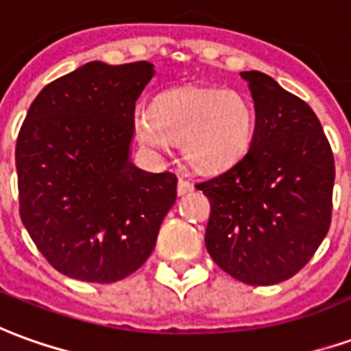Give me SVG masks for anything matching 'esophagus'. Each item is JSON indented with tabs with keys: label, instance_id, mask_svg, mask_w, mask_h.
I'll use <instances>...</instances> for the list:
<instances>
[{
	"label": "esophagus",
	"instance_id": "esophagus-1",
	"mask_svg": "<svg viewBox=\"0 0 351 351\" xmlns=\"http://www.w3.org/2000/svg\"><path fill=\"white\" fill-rule=\"evenodd\" d=\"M176 190H178V195H186V193L192 192L193 186L188 182V180H182V178H180V180H178V188H176Z\"/></svg>",
	"mask_w": 351,
	"mask_h": 351
}]
</instances>
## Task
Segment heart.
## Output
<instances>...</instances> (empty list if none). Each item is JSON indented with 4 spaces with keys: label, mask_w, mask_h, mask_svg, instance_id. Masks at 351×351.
Returning a JSON list of instances; mask_svg holds the SVG:
<instances>
[{
    "label": "heart",
    "mask_w": 351,
    "mask_h": 351,
    "mask_svg": "<svg viewBox=\"0 0 351 351\" xmlns=\"http://www.w3.org/2000/svg\"><path fill=\"white\" fill-rule=\"evenodd\" d=\"M134 136L154 152L180 144L186 163L203 175L232 167L249 150L254 110L241 90L230 87H180L165 90L152 112L134 114Z\"/></svg>",
    "instance_id": "b5f03b06"
}]
</instances>
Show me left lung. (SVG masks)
Returning a JSON list of instances; mask_svg holds the SVG:
<instances>
[{
	"label": "left lung",
	"mask_w": 351,
	"mask_h": 351,
	"mask_svg": "<svg viewBox=\"0 0 351 351\" xmlns=\"http://www.w3.org/2000/svg\"><path fill=\"white\" fill-rule=\"evenodd\" d=\"M254 102L249 150L197 190L210 201L205 245L247 285L293 278L329 232L335 158L319 119L266 73L241 72Z\"/></svg>",
	"instance_id": "obj_1"
}]
</instances>
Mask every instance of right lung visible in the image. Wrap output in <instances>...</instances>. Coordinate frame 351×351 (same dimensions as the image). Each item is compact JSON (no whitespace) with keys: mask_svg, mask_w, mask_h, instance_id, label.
I'll use <instances>...</instances> for the list:
<instances>
[{"mask_svg":"<svg viewBox=\"0 0 351 351\" xmlns=\"http://www.w3.org/2000/svg\"><path fill=\"white\" fill-rule=\"evenodd\" d=\"M154 75L146 60H93L43 87L22 123L14 152L22 224L68 278L131 276L175 205L176 176L131 161L134 104Z\"/></svg>","mask_w":351,"mask_h":351,"instance_id":"right-lung-1","label":"right lung"}]
</instances>
